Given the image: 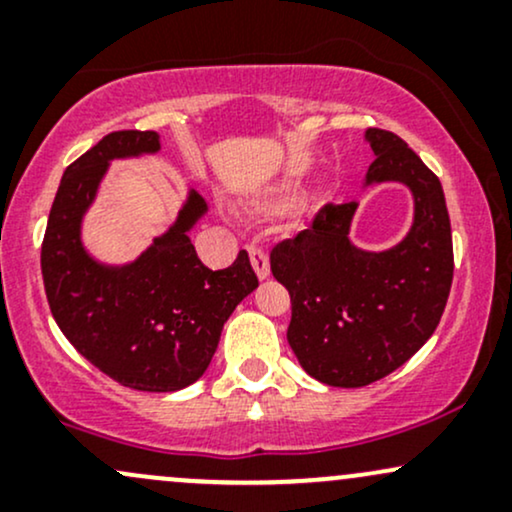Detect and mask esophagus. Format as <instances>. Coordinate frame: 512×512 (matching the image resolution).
Returning <instances> with one entry per match:
<instances>
[{"mask_svg":"<svg viewBox=\"0 0 512 512\" xmlns=\"http://www.w3.org/2000/svg\"><path fill=\"white\" fill-rule=\"evenodd\" d=\"M250 262H252V269H255L257 279L264 281L269 276V257L267 252L260 250V248H250Z\"/></svg>","mask_w":512,"mask_h":512,"instance_id":"34e87169","label":"esophagus"}]
</instances>
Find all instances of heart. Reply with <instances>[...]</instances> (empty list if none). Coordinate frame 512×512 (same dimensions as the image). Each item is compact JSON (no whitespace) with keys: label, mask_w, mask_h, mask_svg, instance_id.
<instances>
[{"label":"heart","mask_w":512,"mask_h":512,"mask_svg":"<svg viewBox=\"0 0 512 512\" xmlns=\"http://www.w3.org/2000/svg\"><path fill=\"white\" fill-rule=\"evenodd\" d=\"M272 204H274V202H272Z\"/></svg>","instance_id":"heart-1"}]
</instances>
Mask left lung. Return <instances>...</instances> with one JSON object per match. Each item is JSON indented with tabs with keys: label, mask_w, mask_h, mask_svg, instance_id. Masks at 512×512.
<instances>
[{
	"label": "left lung",
	"mask_w": 512,
	"mask_h": 512,
	"mask_svg": "<svg viewBox=\"0 0 512 512\" xmlns=\"http://www.w3.org/2000/svg\"><path fill=\"white\" fill-rule=\"evenodd\" d=\"M373 149L361 190L399 182L411 192L407 236L385 250L351 240L358 199L327 204L313 226L272 250L291 293L293 354L310 378L363 387L407 363L436 332L452 284V233L440 180L397 134L366 129Z\"/></svg>",
	"instance_id": "obj_1"
}]
</instances>
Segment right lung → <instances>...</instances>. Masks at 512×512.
Returning a JSON list of instances; mask_svg holds the SVG:
<instances>
[{"label": "right lung", "mask_w": 512, "mask_h": 512, "mask_svg": "<svg viewBox=\"0 0 512 512\" xmlns=\"http://www.w3.org/2000/svg\"><path fill=\"white\" fill-rule=\"evenodd\" d=\"M161 154L158 132H113L64 170L52 202L40 267L52 317L86 361L142 392H175L209 368L221 330L257 289L248 252L211 272L190 231L207 202L187 190L178 216L129 262L98 260L84 243V219L110 163Z\"/></svg>", "instance_id": "add662e5"}]
</instances>
